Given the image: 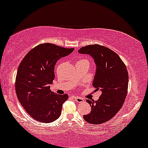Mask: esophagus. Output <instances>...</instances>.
Masks as SVG:
<instances>
[{
  "instance_id": "obj_1",
  "label": "esophagus",
  "mask_w": 148,
  "mask_h": 148,
  "mask_svg": "<svg viewBox=\"0 0 148 148\" xmlns=\"http://www.w3.org/2000/svg\"><path fill=\"white\" fill-rule=\"evenodd\" d=\"M73 98H74V100H75L77 103H82V102L84 101V100L82 98H79V97L77 96H73Z\"/></svg>"
}]
</instances>
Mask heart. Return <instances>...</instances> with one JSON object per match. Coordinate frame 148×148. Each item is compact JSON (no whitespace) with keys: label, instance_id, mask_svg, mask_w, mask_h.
<instances>
[{"label":"heart","instance_id":"obj_1","mask_svg":"<svg viewBox=\"0 0 148 148\" xmlns=\"http://www.w3.org/2000/svg\"><path fill=\"white\" fill-rule=\"evenodd\" d=\"M82 61H87V60H79V61H78V62H82Z\"/></svg>","mask_w":148,"mask_h":148}]
</instances>
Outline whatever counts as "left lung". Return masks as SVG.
<instances>
[{
	"mask_svg": "<svg viewBox=\"0 0 148 148\" xmlns=\"http://www.w3.org/2000/svg\"><path fill=\"white\" fill-rule=\"evenodd\" d=\"M78 51L94 59L96 71L92 86L101 91L98 100H86L91 111L84 119L92 124H103L113 118L124 103L129 84L126 66L116 53L103 45H86Z\"/></svg>",
	"mask_w": 148,
	"mask_h": 148,
	"instance_id": "8db88e82",
	"label": "left lung"
}]
</instances>
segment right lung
Here are the masks:
<instances>
[{"instance_id": "1", "label": "right lung", "mask_w": 148, "mask_h": 148, "mask_svg": "<svg viewBox=\"0 0 148 148\" xmlns=\"http://www.w3.org/2000/svg\"><path fill=\"white\" fill-rule=\"evenodd\" d=\"M74 50L42 43L32 48L19 64L15 80L16 94L26 112L36 121L50 123L60 116L68 95L51 91L50 84L55 79L57 61Z\"/></svg>"}]
</instances>
